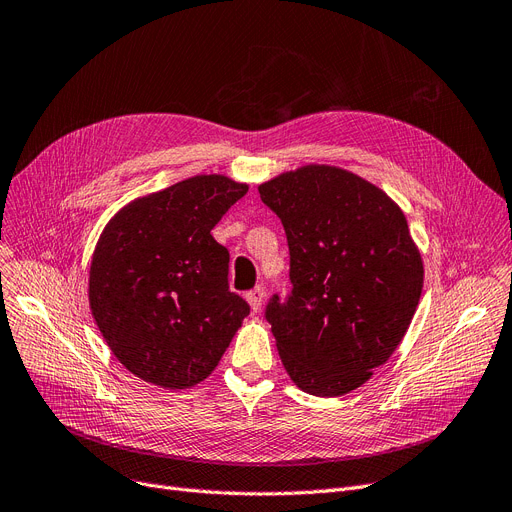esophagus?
<instances>
[{"mask_svg": "<svg viewBox=\"0 0 512 512\" xmlns=\"http://www.w3.org/2000/svg\"><path fill=\"white\" fill-rule=\"evenodd\" d=\"M245 298H248V302H250V306H252V311H254V313H260L262 300H264V288H254V290H250L248 294H245Z\"/></svg>", "mask_w": 512, "mask_h": 512, "instance_id": "obj_1", "label": "esophagus"}]
</instances>
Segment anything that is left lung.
Masks as SVG:
<instances>
[{
	"instance_id": "8db88e82",
	"label": "left lung",
	"mask_w": 512,
	"mask_h": 512,
	"mask_svg": "<svg viewBox=\"0 0 512 512\" xmlns=\"http://www.w3.org/2000/svg\"><path fill=\"white\" fill-rule=\"evenodd\" d=\"M258 193L290 248L292 292L264 313L285 372L304 393H351L395 353L422 294L405 214L372 182L315 163Z\"/></svg>"
}]
</instances>
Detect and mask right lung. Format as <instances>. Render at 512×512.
Segmentation results:
<instances>
[{
    "label": "right lung",
    "mask_w": 512,
    "mask_h": 512,
    "mask_svg": "<svg viewBox=\"0 0 512 512\" xmlns=\"http://www.w3.org/2000/svg\"><path fill=\"white\" fill-rule=\"evenodd\" d=\"M248 193L201 174L138 197L102 231L90 264V309L102 338L140 380L189 388L206 380L250 304L229 290V250L212 237Z\"/></svg>",
    "instance_id": "obj_1"
}]
</instances>
